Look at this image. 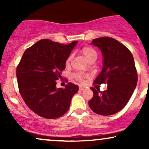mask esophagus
<instances>
[{
    "instance_id": "obj_1",
    "label": "esophagus",
    "mask_w": 149,
    "mask_h": 149,
    "mask_svg": "<svg viewBox=\"0 0 149 149\" xmlns=\"http://www.w3.org/2000/svg\"><path fill=\"white\" fill-rule=\"evenodd\" d=\"M85 90V88L84 87H82V86H80L79 87V90L80 91H83V90Z\"/></svg>"
}]
</instances>
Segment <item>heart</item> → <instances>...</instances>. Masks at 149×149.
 <instances>
[{
    "instance_id": "heart-1",
    "label": "heart",
    "mask_w": 149,
    "mask_h": 149,
    "mask_svg": "<svg viewBox=\"0 0 149 149\" xmlns=\"http://www.w3.org/2000/svg\"><path fill=\"white\" fill-rule=\"evenodd\" d=\"M80 52H81V54L84 56V57L89 61V62H92V61H95L96 60L97 56V52L92 47H88V46H85V47H83V48L80 49ZM71 59H72V56H69V57L66 59V64H69L70 61H71ZM73 77L76 80H78V81L80 82V83H83V80H84V78L86 77V76L83 73L76 72L73 73Z\"/></svg>"
}]
</instances>
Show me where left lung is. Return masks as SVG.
<instances>
[{"instance_id":"obj_1","label":"left lung","mask_w":149,"mask_h":149,"mask_svg":"<svg viewBox=\"0 0 149 149\" xmlns=\"http://www.w3.org/2000/svg\"><path fill=\"white\" fill-rule=\"evenodd\" d=\"M92 44L101 49L104 57V67L94 84L107 83L108 87L103 92L90 88L93 97L89 106L97 114L113 115L125 107L136 86L137 71L134 58L128 48L113 38H95Z\"/></svg>"}]
</instances>
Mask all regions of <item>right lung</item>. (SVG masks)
<instances>
[{
  "mask_svg": "<svg viewBox=\"0 0 149 149\" xmlns=\"http://www.w3.org/2000/svg\"><path fill=\"white\" fill-rule=\"evenodd\" d=\"M68 45L42 39L24 52L17 66L20 94L31 110L42 118L54 119L69 110L71 99L78 86L69 83L65 88H57V80L66 67V59L76 45Z\"/></svg>",
  "mask_w": 149,
  "mask_h": 149,
  "instance_id": "obj_1",
  "label": "right lung"
}]
</instances>
